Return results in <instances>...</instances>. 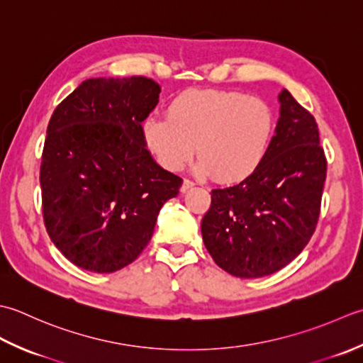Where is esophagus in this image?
I'll use <instances>...</instances> for the list:
<instances>
[{
  "instance_id": "obj_1",
  "label": "esophagus",
  "mask_w": 363,
  "mask_h": 363,
  "mask_svg": "<svg viewBox=\"0 0 363 363\" xmlns=\"http://www.w3.org/2000/svg\"><path fill=\"white\" fill-rule=\"evenodd\" d=\"M192 186H194V183H192L191 180H188V179H184V180H183V184H182V188H180V191H182V192H186V191H189Z\"/></svg>"
}]
</instances>
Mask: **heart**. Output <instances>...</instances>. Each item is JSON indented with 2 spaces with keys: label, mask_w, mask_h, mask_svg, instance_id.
<instances>
[{
  "label": "heart",
  "mask_w": 363,
  "mask_h": 363,
  "mask_svg": "<svg viewBox=\"0 0 363 363\" xmlns=\"http://www.w3.org/2000/svg\"><path fill=\"white\" fill-rule=\"evenodd\" d=\"M276 117L262 99L242 92L189 89L169 103L167 117L143 123L147 147L167 171H180L197 153V172L219 182L246 180L269 152Z\"/></svg>",
  "instance_id": "heart-1"
}]
</instances>
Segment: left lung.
I'll list each match as a JSON object with an SVG mask.
<instances>
[{
    "instance_id": "8db88e82",
    "label": "left lung",
    "mask_w": 363,
    "mask_h": 363,
    "mask_svg": "<svg viewBox=\"0 0 363 363\" xmlns=\"http://www.w3.org/2000/svg\"><path fill=\"white\" fill-rule=\"evenodd\" d=\"M263 164L235 186L211 191L202 238L219 268L241 279L269 276L312 238L326 180L315 117L284 89Z\"/></svg>"
}]
</instances>
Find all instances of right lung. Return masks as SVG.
Returning <instances> with one entry per match:
<instances>
[{
	"mask_svg": "<svg viewBox=\"0 0 363 363\" xmlns=\"http://www.w3.org/2000/svg\"><path fill=\"white\" fill-rule=\"evenodd\" d=\"M161 87L145 77L91 78L51 116L42 152L43 223L65 258L114 272L149 244L183 180L153 160L143 122Z\"/></svg>",
	"mask_w": 363,
	"mask_h": 363,
	"instance_id": "obj_1",
	"label": "right lung"
}]
</instances>
